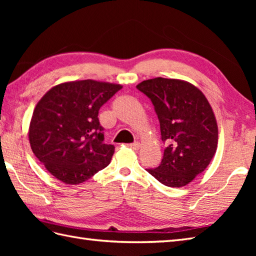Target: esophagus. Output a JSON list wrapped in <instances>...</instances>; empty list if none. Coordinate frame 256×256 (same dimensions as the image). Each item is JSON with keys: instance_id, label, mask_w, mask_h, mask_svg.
Returning <instances> with one entry per match:
<instances>
[{"instance_id": "34e87169", "label": "esophagus", "mask_w": 256, "mask_h": 256, "mask_svg": "<svg viewBox=\"0 0 256 256\" xmlns=\"http://www.w3.org/2000/svg\"><path fill=\"white\" fill-rule=\"evenodd\" d=\"M128 146H130V148H131L132 150H138L140 148V143H138V142H134V143H132V144H130Z\"/></svg>"}]
</instances>
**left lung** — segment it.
Wrapping results in <instances>:
<instances>
[{"instance_id":"left-lung-1","label":"left lung","mask_w":256,"mask_h":256,"mask_svg":"<svg viewBox=\"0 0 256 256\" xmlns=\"http://www.w3.org/2000/svg\"><path fill=\"white\" fill-rule=\"evenodd\" d=\"M136 88L153 103L166 145L160 166L146 170L165 186H186L210 164L218 145L208 100L194 86L176 79L145 80Z\"/></svg>"}]
</instances>
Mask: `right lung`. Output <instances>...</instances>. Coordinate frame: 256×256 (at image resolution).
Here are the masks:
<instances>
[{
  "instance_id": "right-lung-1",
  "label": "right lung",
  "mask_w": 256,
  "mask_h": 256,
  "mask_svg": "<svg viewBox=\"0 0 256 256\" xmlns=\"http://www.w3.org/2000/svg\"><path fill=\"white\" fill-rule=\"evenodd\" d=\"M122 86L81 80L54 86L32 113V153L52 176L67 184H81L110 164L114 145L104 143L100 108Z\"/></svg>"
}]
</instances>
